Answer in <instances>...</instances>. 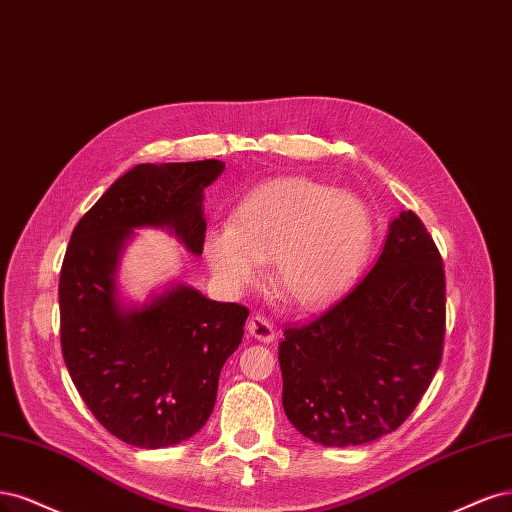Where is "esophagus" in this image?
I'll list each match as a JSON object with an SVG mask.
<instances>
[{
    "label": "esophagus",
    "mask_w": 512,
    "mask_h": 512,
    "mask_svg": "<svg viewBox=\"0 0 512 512\" xmlns=\"http://www.w3.org/2000/svg\"><path fill=\"white\" fill-rule=\"evenodd\" d=\"M246 332H249L259 342H272L276 338L274 325L261 315H255L249 319V323H246Z\"/></svg>",
    "instance_id": "1"
}]
</instances>
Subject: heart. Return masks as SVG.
<instances>
[{
	"label": "heart",
	"instance_id": "b5f03b06",
	"mask_svg": "<svg viewBox=\"0 0 512 512\" xmlns=\"http://www.w3.org/2000/svg\"><path fill=\"white\" fill-rule=\"evenodd\" d=\"M372 244L366 204L310 178H278L246 195L232 227L206 238V257L223 285L242 289L274 261V287L298 308L336 300L364 268Z\"/></svg>",
	"mask_w": 512,
	"mask_h": 512
}]
</instances>
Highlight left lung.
I'll return each mask as SVG.
<instances>
[{"instance_id": "1", "label": "left lung", "mask_w": 512, "mask_h": 512, "mask_svg": "<svg viewBox=\"0 0 512 512\" xmlns=\"http://www.w3.org/2000/svg\"><path fill=\"white\" fill-rule=\"evenodd\" d=\"M444 268L412 210L389 225L366 276L278 344L283 408L323 447H355L408 419L440 366Z\"/></svg>"}]
</instances>
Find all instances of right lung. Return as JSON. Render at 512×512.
I'll return each instance as SVG.
<instances>
[{"mask_svg":"<svg viewBox=\"0 0 512 512\" xmlns=\"http://www.w3.org/2000/svg\"><path fill=\"white\" fill-rule=\"evenodd\" d=\"M219 159L140 163L74 227L59 276L61 351L93 417L119 440L163 449L200 432L214 408L221 368L244 336L249 310L172 285L125 306L119 259L134 229H168L202 255L204 189Z\"/></svg>","mask_w":512,"mask_h":512,"instance_id":"1","label":"right lung"}]
</instances>
